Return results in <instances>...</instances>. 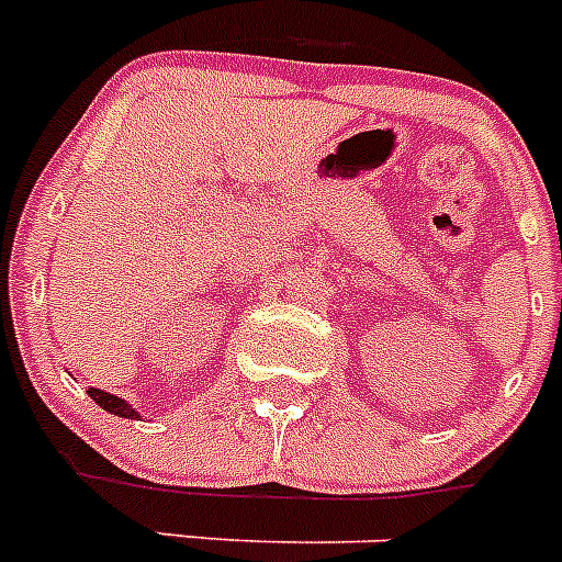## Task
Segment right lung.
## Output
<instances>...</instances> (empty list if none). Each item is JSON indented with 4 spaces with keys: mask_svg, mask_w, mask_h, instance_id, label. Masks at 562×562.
Segmentation results:
<instances>
[{
    "mask_svg": "<svg viewBox=\"0 0 562 562\" xmlns=\"http://www.w3.org/2000/svg\"><path fill=\"white\" fill-rule=\"evenodd\" d=\"M89 396L101 405L106 414H114V416H123V419H140V414L128 405L126 400H121V396L109 394V391H101V389H89Z\"/></svg>",
    "mask_w": 562,
    "mask_h": 562,
    "instance_id": "right-lung-1",
    "label": "right lung"
}]
</instances>
